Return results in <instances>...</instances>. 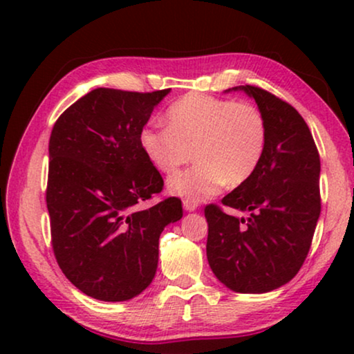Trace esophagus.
<instances>
[{
  "mask_svg": "<svg viewBox=\"0 0 354 354\" xmlns=\"http://www.w3.org/2000/svg\"><path fill=\"white\" fill-rule=\"evenodd\" d=\"M183 207H185V211H195L198 207V203L192 200H183Z\"/></svg>",
  "mask_w": 354,
  "mask_h": 354,
  "instance_id": "1",
  "label": "esophagus"
}]
</instances>
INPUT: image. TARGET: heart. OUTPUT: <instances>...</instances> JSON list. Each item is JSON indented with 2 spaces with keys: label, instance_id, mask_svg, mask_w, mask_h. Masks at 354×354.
Here are the masks:
<instances>
[{
  "label": "heart",
  "instance_id": "heart-1",
  "mask_svg": "<svg viewBox=\"0 0 354 354\" xmlns=\"http://www.w3.org/2000/svg\"><path fill=\"white\" fill-rule=\"evenodd\" d=\"M167 127L145 125L140 147L159 172L172 174L167 188L185 200L203 201L227 185H243L258 171L268 149L263 111L248 101L188 93L167 108Z\"/></svg>",
  "mask_w": 354,
  "mask_h": 354
}]
</instances>
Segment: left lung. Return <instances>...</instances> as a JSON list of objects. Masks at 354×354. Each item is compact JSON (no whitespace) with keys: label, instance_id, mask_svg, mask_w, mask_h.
I'll use <instances>...</instances> for the list:
<instances>
[{"label":"left lung","instance_id":"obj_1","mask_svg":"<svg viewBox=\"0 0 354 354\" xmlns=\"http://www.w3.org/2000/svg\"><path fill=\"white\" fill-rule=\"evenodd\" d=\"M268 120L269 140L253 177L222 198L248 219L207 205L206 254L212 272L239 293H266L290 282L306 259L321 214V159L308 124L270 91L241 85Z\"/></svg>","mask_w":354,"mask_h":354}]
</instances>
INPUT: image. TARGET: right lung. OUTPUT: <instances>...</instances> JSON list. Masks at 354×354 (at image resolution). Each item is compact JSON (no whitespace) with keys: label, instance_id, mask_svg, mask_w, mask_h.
Wrapping results in <instances>:
<instances>
[{"label":"right lung","instance_id":"1","mask_svg":"<svg viewBox=\"0 0 354 354\" xmlns=\"http://www.w3.org/2000/svg\"><path fill=\"white\" fill-rule=\"evenodd\" d=\"M169 91L91 90L51 130L53 251L66 277L95 299L125 301L142 293L156 274L159 235L183 214L176 196L142 207L164 180L145 156L140 132Z\"/></svg>","mask_w":354,"mask_h":354}]
</instances>
